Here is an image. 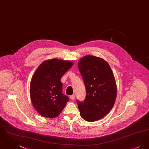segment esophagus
Listing matches in <instances>:
<instances>
[{
    "instance_id": "34e87169",
    "label": "esophagus",
    "mask_w": 149,
    "mask_h": 149,
    "mask_svg": "<svg viewBox=\"0 0 149 149\" xmlns=\"http://www.w3.org/2000/svg\"><path fill=\"white\" fill-rule=\"evenodd\" d=\"M70 98L71 99V100H74V99L75 98V95H70Z\"/></svg>"
}]
</instances>
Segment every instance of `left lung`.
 I'll list each match as a JSON object with an SVG mask.
<instances>
[{"mask_svg":"<svg viewBox=\"0 0 149 149\" xmlns=\"http://www.w3.org/2000/svg\"><path fill=\"white\" fill-rule=\"evenodd\" d=\"M85 84L86 97L77 100L81 117L84 120H99L113 108L117 96V86L112 69L104 59L87 55L78 63Z\"/></svg>","mask_w":149,"mask_h":149,"instance_id":"8db88e82","label":"left lung"}]
</instances>
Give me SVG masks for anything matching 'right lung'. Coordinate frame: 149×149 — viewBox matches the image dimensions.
<instances>
[{"label":"right lung","mask_w":149,"mask_h":149,"mask_svg":"<svg viewBox=\"0 0 149 149\" xmlns=\"http://www.w3.org/2000/svg\"><path fill=\"white\" fill-rule=\"evenodd\" d=\"M72 65L71 61L53 58L43 61L36 70L31 81L30 97L36 110L43 117H57L69 100L62 93L60 80Z\"/></svg>","instance_id":"1"}]
</instances>
